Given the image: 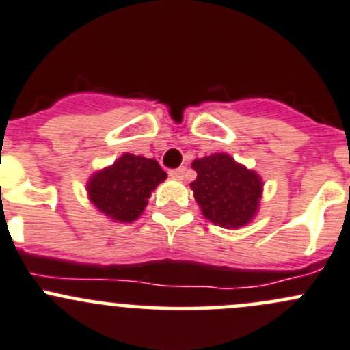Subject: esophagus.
I'll return each instance as SVG.
<instances>
[{
	"label": "esophagus",
	"mask_w": 350,
	"mask_h": 350,
	"mask_svg": "<svg viewBox=\"0 0 350 350\" xmlns=\"http://www.w3.org/2000/svg\"><path fill=\"white\" fill-rule=\"evenodd\" d=\"M185 171H186L185 167L171 169V171H169V176H171V178H176V179H183L185 178Z\"/></svg>",
	"instance_id": "1"
}]
</instances>
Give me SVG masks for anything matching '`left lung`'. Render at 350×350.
I'll use <instances>...</instances> for the list:
<instances>
[{
    "label": "left lung",
    "instance_id": "obj_1",
    "mask_svg": "<svg viewBox=\"0 0 350 350\" xmlns=\"http://www.w3.org/2000/svg\"><path fill=\"white\" fill-rule=\"evenodd\" d=\"M191 165L198 174L191 183L193 195L211 224L239 228L256 217L262 196V179L256 171L228 154L195 159Z\"/></svg>",
    "mask_w": 350,
    "mask_h": 350
}]
</instances>
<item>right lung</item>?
I'll return each instance as SVG.
<instances>
[{"label": "right lung", "mask_w": 350, "mask_h": 350, "mask_svg": "<svg viewBox=\"0 0 350 350\" xmlns=\"http://www.w3.org/2000/svg\"><path fill=\"white\" fill-rule=\"evenodd\" d=\"M165 178L167 174L154 159L123 154L109 167L94 172L86 189L90 201L101 213L130 224L142 215L150 193Z\"/></svg>", "instance_id": "add662e5"}]
</instances>
